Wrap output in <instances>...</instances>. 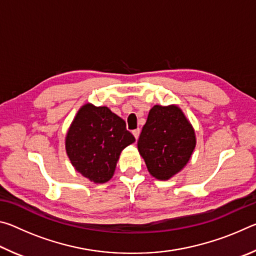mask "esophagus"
Listing matches in <instances>:
<instances>
[{
  "label": "esophagus",
  "instance_id": "1",
  "mask_svg": "<svg viewBox=\"0 0 256 256\" xmlns=\"http://www.w3.org/2000/svg\"><path fill=\"white\" fill-rule=\"evenodd\" d=\"M140 132H141V130H140V128H136V130H134V131L132 132V133H133V136H134V138H136V140H138V136H140Z\"/></svg>",
  "mask_w": 256,
  "mask_h": 256
}]
</instances>
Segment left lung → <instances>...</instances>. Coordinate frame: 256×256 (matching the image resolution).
<instances>
[{
    "label": "left lung",
    "mask_w": 256,
    "mask_h": 256,
    "mask_svg": "<svg viewBox=\"0 0 256 256\" xmlns=\"http://www.w3.org/2000/svg\"><path fill=\"white\" fill-rule=\"evenodd\" d=\"M196 146V131L177 105L151 108L138 141L150 175L168 180L188 164Z\"/></svg>",
    "instance_id": "left-lung-1"
}]
</instances>
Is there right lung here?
I'll list each match as a JSON object with an SVG mask.
<instances>
[{
  "mask_svg": "<svg viewBox=\"0 0 256 256\" xmlns=\"http://www.w3.org/2000/svg\"><path fill=\"white\" fill-rule=\"evenodd\" d=\"M136 138L124 120L106 106L84 104L78 110L66 136V150L72 166L96 184L110 180L120 154Z\"/></svg>",
  "mask_w": 256,
  "mask_h": 256,
  "instance_id": "add662e5",
  "label": "right lung"
}]
</instances>
